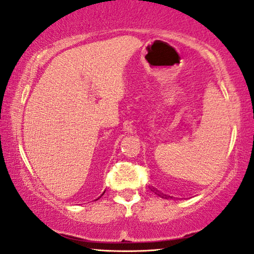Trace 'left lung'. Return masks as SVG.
Wrapping results in <instances>:
<instances>
[{
  "label": "left lung",
  "mask_w": 254,
  "mask_h": 254,
  "mask_svg": "<svg viewBox=\"0 0 254 254\" xmlns=\"http://www.w3.org/2000/svg\"><path fill=\"white\" fill-rule=\"evenodd\" d=\"M154 192H155V190H154ZM156 194H157V195H159V196H162V197H166V199H168V197L169 196H166V195H163V194H159V192H157V190H156V192H155Z\"/></svg>",
  "instance_id": "left-lung-1"
}]
</instances>
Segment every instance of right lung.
<instances>
[{"mask_svg": "<svg viewBox=\"0 0 254 254\" xmlns=\"http://www.w3.org/2000/svg\"><path fill=\"white\" fill-rule=\"evenodd\" d=\"M104 193H105V192H104ZM104 193H103V194H104ZM103 194H102V195H103ZM102 195H100V196H102ZM98 199H99V197H98ZM98 199H96V200H98Z\"/></svg>", "mask_w": 254, "mask_h": 254, "instance_id": "1", "label": "right lung"}]
</instances>
